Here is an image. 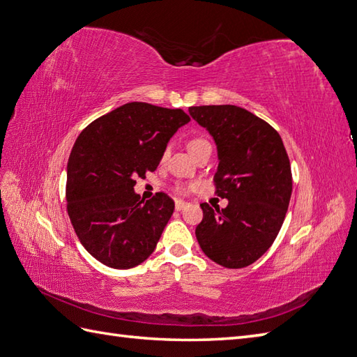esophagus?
<instances>
[{"instance_id": "esophagus-1", "label": "esophagus", "mask_w": 357, "mask_h": 357, "mask_svg": "<svg viewBox=\"0 0 357 357\" xmlns=\"http://www.w3.org/2000/svg\"><path fill=\"white\" fill-rule=\"evenodd\" d=\"M190 204L188 202H184V201H176L175 202V208L178 210V211H181V210H184V208H187Z\"/></svg>"}]
</instances>
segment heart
<instances>
[{"label":"heart","instance_id":"heart-1","mask_svg":"<svg viewBox=\"0 0 357 357\" xmlns=\"http://www.w3.org/2000/svg\"><path fill=\"white\" fill-rule=\"evenodd\" d=\"M204 144H206V141L205 139H202V138H193V139H190L188 141V149H190V152L192 153H195L199 147L201 146H204ZM165 155H167V152L164 151V153H162V158H165ZM175 192L176 193H184L185 192V187H182V185H176L175 187Z\"/></svg>","mask_w":357,"mask_h":357}]
</instances>
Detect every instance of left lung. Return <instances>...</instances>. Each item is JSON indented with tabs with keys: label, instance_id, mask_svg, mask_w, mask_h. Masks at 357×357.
I'll return each mask as SVG.
<instances>
[{
	"label": "left lung",
	"instance_id": "left-lung-1",
	"mask_svg": "<svg viewBox=\"0 0 357 357\" xmlns=\"http://www.w3.org/2000/svg\"><path fill=\"white\" fill-rule=\"evenodd\" d=\"M216 141L214 185L227 208L204 202L196 238L204 254L223 268L240 269L266 252L283 225L292 195V170L278 132L234 105L188 107Z\"/></svg>",
	"mask_w": 357,
	"mask_h": 357
}]
</instances>
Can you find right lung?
<instances>
[{"mask_svg": "<svg viewBox=\"0 0 357 357\" xmlns=\"http://www.w3.org/2000/svg\"><path fill=\"white\" fill-rule=\"evenodd\" d=\"M182 109L126 103L80 132L66 169V211L85 250L106 266L130 269L151 255L175 210L165 193L144 202L137 178L155 172Z\"/></svg>", "mask_w": 357, "mask_h": 357, "instance_id": "obj_1", "label": "right lung"}]
</instances>
